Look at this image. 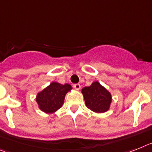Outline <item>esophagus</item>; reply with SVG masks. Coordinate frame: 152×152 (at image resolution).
I'll return each instance as SVG.
<instances>
[{"instance_id":"obj_1","label":"esophagus","mask_w":152,"mask_h":152,"mask_svg":"<svg viewBox=\"0 0 152 152\" xmlns=\"http://www.w3.org/2000/svg\"><path fill=\"white\" fill-rule=\"evenodd\" d=\"M73 87H74L76 90H80V88H81V86H80V84H78V83L77 84H74V85H73Z\"/></svg>"}]
</instances>
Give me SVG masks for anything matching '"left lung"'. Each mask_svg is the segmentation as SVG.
I'll return each mask as SVG.
<instances>
[{
    "instance_id": "1",
    "label": "left lung",
    "mask_w": 152,
    "mask_h": 152,
    "mask_svg": "<svg viewBox=\"0 0 152 152\" xmlns=\"http://www.w3.org/2000/svg\"><path fill=\"white\" fill-rule=\"evenodd\" d=\"M86 107L96 113L107 112L112 103V94L98 81L82 89Z\"/></svg>"
}]
</instances>
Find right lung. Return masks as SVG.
<instances>
[{
  "label": "right lung",
  "mask_w": 152,
  "mask_h": 152,
  "mask_svg": "<svg viewBox=\"0 0 152 152\" xmlns=\"http://www.w3.org/2000/svg\"><path fill=\"white\" fill-rule=\"evenodd\" d=\"M72 86L52 82L48 86L37 93L36 102L42 112L52 114L63 106L66 93L72 90Z\"/></svg>",
  "instance_id": "1"
}]
</instances>
